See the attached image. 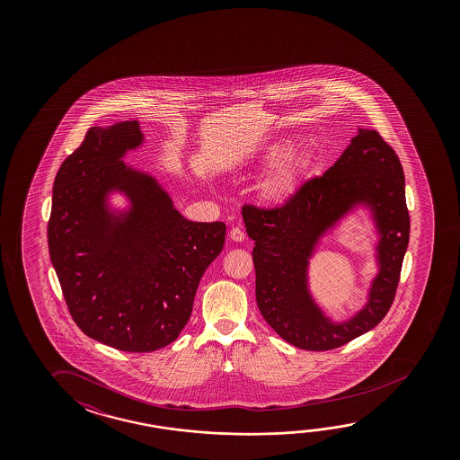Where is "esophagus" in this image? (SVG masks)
I'll return each mask as SVG.
<instances>
[{"label":"esophagus","instance_id":"34e87169","mask_svg":"<svg viewBox=\"0 0 460 460\" xmlns=\"http://www.w3.org/2000/svg\"><path fill=\"white\" fill-rule=\"evenodd\" d=\"M229 237H231V241L233 242H243V239H245V234H243L241 227H233V229H231V233H229Z\"/></svg>","mask_w":460,"mask_h":460}]
</instances>
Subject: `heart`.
<instances>
[{
  "instance_id": "obj_1",
  "label": "heart",
  "mask_w": 460,
  "mask_h": 460,
  "mask_svg": "<svg viewBox=\"0 0 460 460\" xmlns=\"http://www.w3.org/2000/svg\"><path fill=\"white\" fill-rule=\"evenodd\" d=\"M295 146L292 136H276L260 146L245 164L250 172H270L260 188L261 200L270 207L290 204L314 168V154L308 149H295Z\"/></svg>"
}]
</instances>
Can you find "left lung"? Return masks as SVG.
<instances>
[{"instance_id":"left-lung-1","label":"left lung","mask_w":460,"mask_h":460,"mask_svg":"<svg viewBox=\"0 0 460 460\" xmlns=\"http://www.w3.org/2000/svg\"><path fill=\"white\" fill-rule=\"evenodd\" d=\"M359 210L370 218L376 242V276L367 302L337 322L312 294L310 261L324 238ZM256 272V303L266 323L290 345L325 351L372 331L388 313L409 243L404 173L396 154L376 129L358 128L339 160L306 182L280 210L243 207Z\"/></svg>"}]
</instances>
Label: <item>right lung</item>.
Listing matches in <instances>:
<instances>
[{"label":"right lung","instance_id":"right-lung-1","mask_svg":"<svg viewBox=\"0 0 460 460\" xmlns=\"http://www.w3.org/2000/svg\"><path fill=\"white\" fill-rule=\"evenodd\" d=\"M144 143L137 120L88 129L58 172L48 223L51 263L75 324L129 353L180 337L226 235L221 221L184 218L155 174L123 160Z\"/></svg>","mask_w":460,"mask_h":460}]
</instances>
